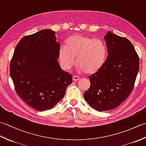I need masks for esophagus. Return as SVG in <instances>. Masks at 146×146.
Instances as JSON below:
<instances>
[{
  "instance_id": "1",
  "label": "esophagus",
  "mask_w": 146,
  "mask_h": 146,
  "mask_svg": "<svg viewBox=\"0 0 146 146\" xmlns=\"http://www.w3.org/2000/svg\"><path fill=\"white\" fill-rule=\"evenodd\" d=\"M80 80V78L78 76H76V75H73V80L74 82H77L78 81V80Z\"/></svg>"
}]
</instances>
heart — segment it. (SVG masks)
Returning <instances> with one entry per match:
<instances>
[{
  "mask_svg": "<svg viewBox=\"0 0 146 146\" xmlns=\"http://www.w3.org/2000/svg\"><path fill=\"white\" fill-rule=\"evenodd\" d=\"M107 49L102 40L88 36L73 35L67 39L66 46H61L58 58L63 69L69 70L75 64L78 71L92 75L101 69L105 63Z\"/></svg>",
  "mask_w": 146,
  "mask_h": 146,
  "instance_id": "b5f03b06",
  "label": "heart"
}]
</instances>
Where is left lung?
Wrapping results in <instances>:
<instances>
[{"instance_id": "left-lung-1", "label": "left lung", "mask_w": 146, "mask_h": 146, "mask_svg": "<svg viewBox=\"0 0 146 146\" xmlns=\"http://www.w3.org/2000/svg\"><path fill=\"white\" fill-rule=\"evenodd\" d=\"M108 56L97 73L89 77L85 100L99 111L114 109L131 94L139 70V58L128 39L108 31L104 36Z\"/></svg>"}]
</instances>
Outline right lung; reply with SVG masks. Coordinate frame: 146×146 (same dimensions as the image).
<instances>
[{
	"label": "right lung",
	"mask_w": 146,
	"mask_h": 146,
	"mask_svg": "<svg viewBox=\"0 0 146 146\" xmlns=\"http://www.w3.org/2000/svg\"><path fill=\"white\" fill-rule=\"evenodd\" d=\"M55 33L47 29L24 36L15 47L10 63L17 94L38 111L54 107L73 80L58 62L60 44Z\"/></svg>",
	"instance_id": "1"
}]
</instances>
